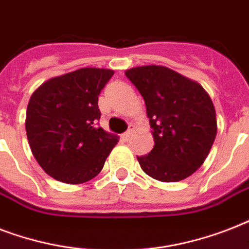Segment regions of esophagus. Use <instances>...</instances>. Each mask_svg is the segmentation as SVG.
Wrapping results in <instances>:
<instances>
[{"instance_id": "34e87169", "label": "esophagus", "mask_w": 249, "mask_h": 249, "mask_svg": "<svg viewBox=\"0 0 249 249\" xmlns=\"http://www.w3.org/2000/svg\"><path fill=\"white\" fill-rule=\"evenodd\" d=\"M130 134H132V132H130V130H128V132H125L124 134H121V140L124 141V142H126V141L129 140V137H130Z\"/></svg>"}]
</instances>
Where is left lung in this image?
I'll list each match as a JSON object with an SVG mask.
<instances>
[{
	"label": "left lung",
	"mask_w": 249,
	"mask_h": 249,
	"mask_svg": "<svg viewBox=\"0 0 249 249\" xmlns=\"http://www.w3.org/2000/svg\"><path fill=\"white\" fill-rule=\"evenodd\" d=\"M143 97L154 148L137 156L144 173L161 182L185 179L207 159L217 134L216 111L203 88L161 66L125 72Z\"/></svg>",
	"instance_id": "1"
}]
</instances>
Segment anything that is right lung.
Instances as JSON below:
<instances>
[{
    "mask_svg": "<svg viewBox=\"0 0 249 249\" xmlns=\"http://www.w3.org/2000/svg\"><path fill=\"white\" fill-rule=\"evenodd\" d=\"M112 75L111 70L81 68L50 79L29 99V146L37 163L56 181L83 183L94 178L119 142L98 123V95Z\"/></svg>",
    "mask_w": 249,
    "mask_h": 249,
    "instance_id": "right-lung-1",
    "label": "right lung"
}]
</instances>
